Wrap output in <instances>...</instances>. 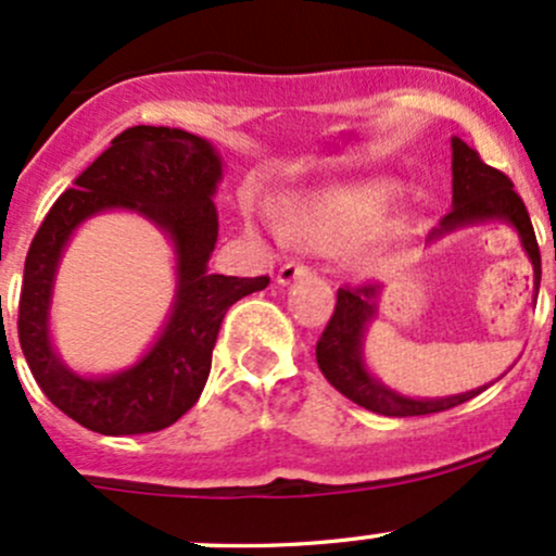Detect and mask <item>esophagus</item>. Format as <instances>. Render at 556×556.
<instances>
[{"label":"esophagus","mask_w":556,"mask_h":556,"mask_svg":"<svg viewBox=\"0 0 556 556\" xmlns=\"http://www.w3.org/2000/svg\"><path fill=\"white\" fill-rule=\"evenodd\" d=\"M305 276H311V267L302 265V262H286V265L278 270L276 280L280 286H289L294 283L296 278H305Z\"/></svg>","instance_id":"obj_1"}]
</instances>
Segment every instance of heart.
<instances>
[{"label": "heart", "mask_w": 556, "mask_h": 556, "mask_svg": "<svg viewBox=\"0 0 556 556\" xmlns=\"http://www.w3.org/2000/svg\"><path fill=\"white\" fill-rule=\"evenodd\" d=\"M391 200L393 190L388 185H358L311 194L300 200L283 222V238L302 249L340 254L375 230ZM366 262H375V251H366Z\"/></svg>", "instance_id": "1"}]
</instances>
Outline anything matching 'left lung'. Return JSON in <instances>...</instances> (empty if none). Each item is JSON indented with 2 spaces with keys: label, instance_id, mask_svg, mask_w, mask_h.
Masks as SVG:
<instances>
[{
  "label": "left lung",
  "instance_id": "left-lung-1",
  "mask_svg": "<svg viewBox=\"0 0 556 556\" xmlns=\"http://www.w3.org/2000/svg\"><path fill=\"white\" fill-rule=\"evenodd\" d=\"M484 222H503V225H511L517 230L525 254L533 262L538 291V283H541V251H538L533 222H530L522 198L514 192L511 179L506 174L492 168L479 157L477 150H471L457 136H452V211L428 236V243L450 236L460 227L484 225ZM380 294L382 286L375 283L345 286V289L337 291L334 313H331L329 324H326L316 345L320 371L342 396H348L364 409L377 412V415L415 417L452 409V406L479 396L488 388L484 386L477 388V391L444 399H412L377 380L364 362V334L377 316Z\"/></svg>",
  "mask_w": 556,
  "mask_h": 556
}]
</instances>
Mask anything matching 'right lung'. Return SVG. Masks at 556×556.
Wrapping results in <instances>:
<instances>
[{
	"instance_id": "1",
	"label": "right lung",
	"mask_w": 556,
	"mask_h": 556,
	"mask_svg": "<svg viewBox=\"0 0 556 556\" xmlns=\"http://www.w3.org/2000/svg\"><path fill=\"white\" fill-rule=\"evenodd\" d=\"M222 157L181 128L136 125L123 130L48 211L26 254L18 340L34 380L64 415L104 437L154 433L174 426L203 393L225 313L270 278L208 273L219 238L214 194ZM134 210L172 240L177 294L169 320L134 367L114 376H77L49 340V302L58 262L73 230L90 215Z\"/></svg>"
}]
</instances>
